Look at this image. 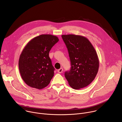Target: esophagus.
Here are the masks:
<instances>
[{"instance_id":"obj_1","label":"esophagus","mask_w":122,"mask_h":122,"mask_svg":"<svg viewBox=\"0 0 122 122\" xmlns=\"http://www.w3.org/2000/svg\"><path fill=\"white\" fill-rule=\"evenodd\" d=\"M63 68H60V69H58L57 70V72H58V73H62V72H63Z\"/></svg>"}]
</instances>
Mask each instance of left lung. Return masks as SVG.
<instances>
[{
  "label": "left lung",
  "instance_id": "left-lung-1",
  "mask_svg": "<svg viewBox=\"0 0 122 122\" xmlns=\"http://www.w3.org/2000/svg\"><path fill=\"white\" fill-rule=\"evenodd\" d=\"M67 48L71 68L65 73L69 85L74 89L88 86L95 79L99 67V60L94 47L86 38L73 34L63 35Z\"/></svg>",
  "mask_w": 122,
  "mask_h": 122
}]
</instances>
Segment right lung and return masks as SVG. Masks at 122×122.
Returning a JSON list of instances; mask_svg holds the SVG:
<instances>
[{"label":"right lung","mask_w":122,"mask_h":122,"mask_svg":"<svg viewBox=\"0 0 122 122\" xmlns=\"http://www.w3.org/2000/svg\"><path fill=\"white\" fill-rule=\"evenodd\" d=\"M59 41L57 37L43 34L30 41L24 48L19 60L22 78L31 87L41 89L46 87L54 75L49 53Z\"/></svg>","instance_id":"add662e5"}]
</instances>
